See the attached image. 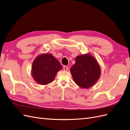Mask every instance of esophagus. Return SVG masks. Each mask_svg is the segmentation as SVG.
<instances>
[{
    "instance_id": "1",
    "label": "esophagus",
    "mask_w": 130,
    "mask_h": 130,
    "mask_svg": "<svg viewBox=\"0 0 130 130\" xmlns=\"http://www.w3.org/2000/svg\"><path fill=\"white\" fill-rule=\"evenodd\" d=\"M63 69H64V71H67L68 70V67L66 66H64V67H63Z\"/></svg>"
}]
</instances>
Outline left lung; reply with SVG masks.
Segmentation results:
<instances>
[{
  "instance_id": "left-lung-1",
  "label": "left lung",
  "mask_w": 130,
  "mask_h": 130,
  "mask_svg": "<svg viewBox=\"0 0 130 130\" xmlns=\"http://www.w3.org/2000/svg\"><path fill=\"white\" fill-rule=\"evenodd\" d=\"M70 72L76 85L81 88H89L101 77V68L94 56L87 53L76 56Z\"/></svg>"
}]
</instances>
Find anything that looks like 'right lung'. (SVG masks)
<instances>
[{
    "label": "right lung",
    "instance_id": "1",
    "mask_svg": "<svg viewBox=\"0 0 130 130\" xmlns=\"http://www.w3.org/2000/svg\"><path fill=\"white\" fill-rule=\"evenodd\" d=\"M62 69L59 61L52 54H41L33 61L31 75L37 84L46 85L53 81L57 72Z\"/></svg>",
    "mask_w": 130,
    "mask_h": 130
}]
</instances>
